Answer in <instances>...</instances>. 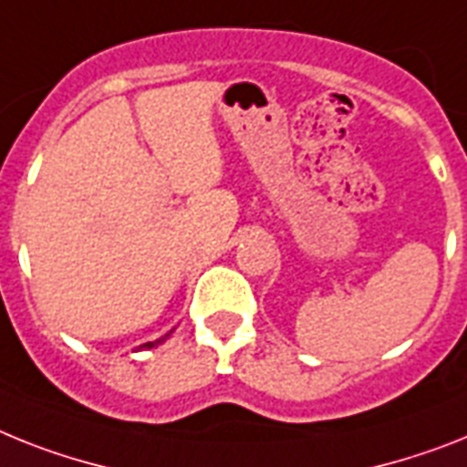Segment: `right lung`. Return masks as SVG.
Listing matches in <instances>:
<instances>
[{"instance_id": "add662e5", "label": "right lung", "mask_w": 467, "mask_h": 467, "mask_svg": "<svg viewBox=\"0 0 467 467\" xmlns=\"http://www.w3.org/2000/svg\"><path fill=\"white\" fill-rule=\"evenodd\" d=\"M168 335H171V332H168ZM168 335H163V337H161V339H156V342L142 344V347H140V348H151V347H156V344H161V342H163V339H168Z\"/></svg>"}]
</instances>
